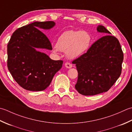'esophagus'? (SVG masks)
<instances>
[{
	"label": "esophagus",
	"instance_id": "34e87169",
	"mask_svg": "<svg viewBox=\"0 0 132 132\" xmlns=\"http://www.w3.org/2000/svg\"><path fill=\"white\" fill-rule=\"evenodd\" d=\"M65 66L67 68H71L72 67V64L69 62H67L65 63Z\"/></svg>",
	"mask_w": 132,
	"mask_h": 132
}]
</instances>
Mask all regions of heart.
<instances>
[{"label": "heart", "mask_w": 132, "mask_h": 132, "mask_svg": "<svg viewBox=\"0 0 132 132\" xmlns=\"http://www.w3.org/2000/svg\"><path fill=\"white\" fill-rule=\"evenodd\" d=\"M92 36L87 31L71 30L59 36L54 50L65 52L70 58H76L85 53L89 47Z\"/></svg>", "instance_id": "1"}]
</instances>
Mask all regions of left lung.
Listing matches in <instances>:
<instances>
[{
  "instance_id": "1",
  "label": "left lung",
  "mask_w": 132,
  "mask_h": 132,
  "mask_svg": "<svg viewBox=\"0 0 132 132\" xmlns=\"http://www.w3.org/2000/svg\"><path fill=\"white\" fill-rule=\"evenodd\" d=\"M97 30L111 34L103 26H98ZM123 60V53L116 37H101L87 52L72 61L78 72L76 89L85 96L107 92L120 76Z\"/></svg>"
}]
</instances>
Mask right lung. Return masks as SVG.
I'll use <instances>...</instances> for the list:
<instances>
[{"mask_svg": "<svg viewBox=\"0 0 132 132\" xmlns=\"http://www.w3.org/2000/svg\"><path fill=\"white\" fill-rule=\"evenodd\" d=\"M55 24L53 21H35L21 27L13 32L8 43V69L16 82L26 90H44L62 67L63 61L53 60L35 49L52 50L50 40L37 28L50 29Z\"/></svg>", "mask_w": 132, "mask_h": 132, "instance_id": "add662e5", "label": "right lung"}]
</instances>
